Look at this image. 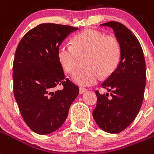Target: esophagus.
<instances>
[{
	"label": "esophagus",
	"instance_id": "obj_1",
	"mask_svg": "<svg viewBox=\"0 0 154 154\" xmlns=\"http://www.w3.org/2000/svg\"><path fill=\"white\" fill-rule=\"evenodd\" d=\"M86 91H87V89L83 88H79V94H83L85 93Z\"/></svg>",
	"mask_w": 154,
	"mask_h": 154
}]
</instances>
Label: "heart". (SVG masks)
Returning <instances> with one entry per match:
<instances>
[{
  "instance_id": "1",
  "label": "heart",
  "mask_w": 154,
  "mask_h": 154,
  "mask_svg": "<svg viewBox=\"0 0 154 154\" xmlns=\"http://www.w3.org/2000/svg\"><path fill=\"white\" fill-rule=\"evenodd\" d=\"M83 67L74 72L71 79L81 86L92 85L102 77L112 73L119 63L120 49L114 38L102 32L88 29L73 38V46L62 44L58 50V59L66 72H72L83 57Z\"/></svg>"
}]
</instances>
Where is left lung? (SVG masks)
Here are the masks:
<instances>
[{"instance_id":"1","label":"left lung","mask_w":154,"mask_h":154,"mask_svg":"<svg viewBox=\"0 0 154 154\" xmlns=\"http://www.w3.org/2000/svg\"><path fill=\"white\" fill-rule=\"evenodd\" d=\"M101 26L113 29L120 57L116 69L101 84L111 92V97L96 91L97 103L92 115L102 130L118 133L130 125L142 104L146 80L145 57L137 38L123 24L109 21Z\"/></svg>"}]
</instances>
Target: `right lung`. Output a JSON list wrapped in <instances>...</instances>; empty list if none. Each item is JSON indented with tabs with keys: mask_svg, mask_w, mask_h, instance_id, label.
I'll use <instances>...</instances> for the list:
<instances>
[{
	"mask_svg": "<svg viewBox=\"0 0 154 154\" xmlns=\"http://www.w3.org/2000/svg\"><path fill=\"white\" fill-rule=\"evenodd\" d=\"M78 28L59 24H40L26 33L17 47L13 65L14 93L26 125L46 135L63 125L79 87L65 79L58 50ZM63 85L62 90L54 88Z\"/></svg>",
	"mask_w": 154,
	"mask_h": 154,
	"instance_id": "right-lung-1",
	"label": "right lung"
}]
</instances>
